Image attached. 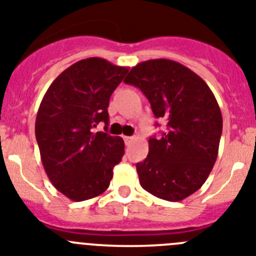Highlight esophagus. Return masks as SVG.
<instances>
[{
    "mask_svg": "<svg viewBox=\"0 0 256 256\" xmlns=\"http://www.w3.org/2000/svg\"><path fill=\"white\" fill-rule=\"evenodd\" d=\"M132 139H134V138H132V136H124V140H125L126 146H128V144H130L131 142H132Z\"/></svg>",
    "mask_w": 256,
    "mask_h": 256,
    "instance_id": "esophagus-1",
    "label": "esophagus"
}]
</instances>
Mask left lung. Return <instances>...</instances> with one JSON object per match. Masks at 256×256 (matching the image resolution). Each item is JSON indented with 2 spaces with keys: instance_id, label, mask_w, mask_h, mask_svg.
<instances>
[{
  "instance_id": "obj_1",
  "label": "left lung",
  "mask_w": 256,
  "mask_h": 256,
  "mask_svg": "<svg viewBox=\"0 0 256 256\" xmlns=\"http://www.w3.org/2000/svg\"><path fill=\"white\" fill-rule=\"evenodd\" d=\"M124 82L140 88L156 118L168 122L161 136L150 138L148 156L136 164L140 186L166 201L186 198L205 183L218 157L223 118L212 91L168 59L139 63Z\"/></svg>"
}]
</instances>
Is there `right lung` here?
Returning a JSON list of instances; mask_svg holds the SVG:
<instances>
[{
	"label": "right lung",
	"mask_w": 256,
	"mask_h": 256,
	"mask_svg": "<svg viewBox=\"0 0 256 256\" xmlns=\"http://www.w3.org/2000/svg\"><path fill=\"white\" fill-rule=\"evenodd\" d=\"M128 66L102 58L84 59L58 76L36 117V139L48 179L72 201H85L110 186L125 153L122 138L92 128L110 122V98Z\"/></svg>",
	"instance_id": "obj_1"
}]
</instances>
